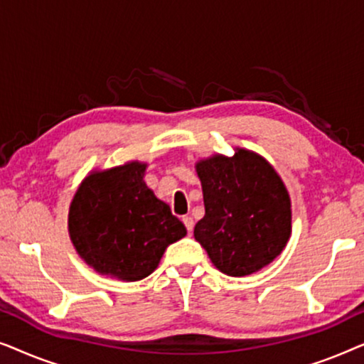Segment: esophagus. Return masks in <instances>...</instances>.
<instances>
[{"label": "esophagus", "instance_id": "obj_1", "mask_svg": "<svg viewBox=\"0 0 364 364\" xmlns=\"http://www.w3.org/2000/svg\"><path fill=\"white\" fill-rule=\"evenodd\" d=\"M182 222H183V225H186V228H187V232L191 233L192 230H193V220H192V217H183L182 218Z\"/></svg>", "mask_w": 364, "mask_h": 364}]
</instances>
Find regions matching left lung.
Returning <instances> with one entry per match:
<instances>
[{"label":"left lung","mask_w":364,"mask_h":364,"mask_svg":"<svg viewBox=\"0 0 364 364\" xmlns=\"http://www.w3.org/2000/svg\"><path fill=\"white\" fill-rule=\"evenodd\" d=\"M196 162L205 215L193 237L228 277L260 272L291 235V200L282 177L260 154L235 147Z\"/></svg>","instance_id":"left-lung-1"}]
</instances>
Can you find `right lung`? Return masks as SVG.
I'll use <instances>...</instances> for the list:
<instances>
[{
	"mask_svg": "<svg viewBox=\"0 0 364 364\" xmlns=\"http://www.w3.org/2000/svg\"><path fill=\"white\" fill-rule=\"evenodd\" d=\"M147 162L91 171L74 192L68 232L77 255L97 272L139 282L161 263L166 248L187 235L171 207L156 197L144 176Z\"/></svg>",
	"mask_w": 364,
	"mask_h": 364,
	"instance_id": "right-lung-1",
	"label": "right lung"
}]
</instances>
